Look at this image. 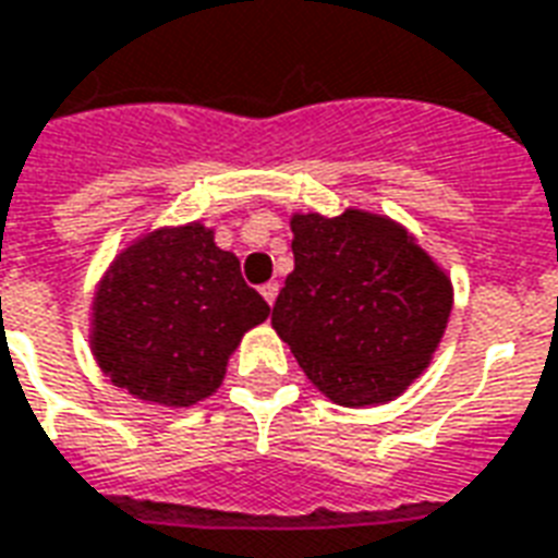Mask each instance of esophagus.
<instances>
[{"instance_id":"obj_1","label":"esophagus","mask_w":558,"mask_h":558,"mask_svg":"<svg viewBox=\"0 0 558 558\" xmlns=\"http://www.w3.org/2000/svg\"><path fill=\"white\" fill-rule=\"evenodd\" d=\"M259 292H263V299H266L268 307H275V301H278V292H280V283L278 280H268V283H263V287H259Z\"/></svg>"}]
</instances>
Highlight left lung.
<instances>
[{
	"label": "left lung",
	"instance_id": "left-lung-1",
	"mask_svg": "<svg viewBox=\"0 0 558 558\" xmlns=\"http://www.w3.org/2000/svg\"><path fill=\"white\" fill-rule=\"evenodd\" d=\"M290 227L295 268L271 328L331 402H393L435 357L452 280L414 233L378 213H295Z\"/></svg>",
	"mask_w": 558,
	"mask_h": 558
}]
</instances>
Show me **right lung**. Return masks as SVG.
Segmentation results:
<instances>
[{
	"mask_svg": "<svg viewBox=\"0 0 558 558\" xmlns=\"http://www.w3.org/2000/svg\"><path fill=\"white\" fill-rule=\"evenodd\" d=\"M268 307L242 280L216 230L156 227L123 247L90 301V352L114 387L165 408H192L225 381L227 361Z\"/></svg>",
	"mask_w": 558,
	"mask_h": 558,
	"instance_id": "right-lung-1",
	"label": "right lung"
}]
</instances>
